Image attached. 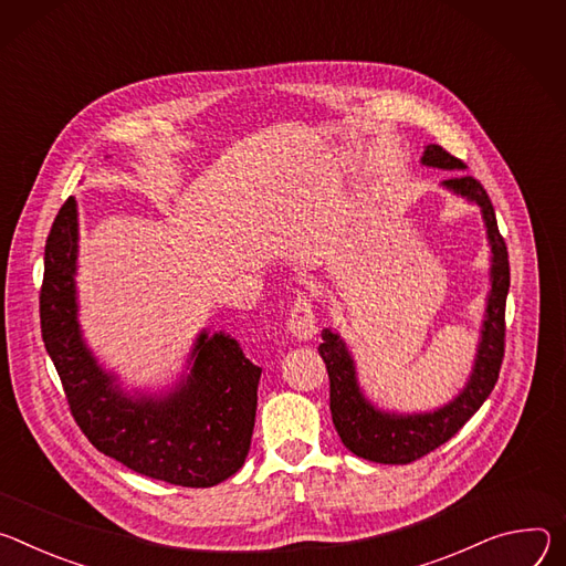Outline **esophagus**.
Wrapping results in <instances>:
<instances>
[{"mask_svg": "<svg viewBox=\"0 0 566 566\" xmlns=\"http://www.w3.org/2000/svg\"><path fill=\"white\" fill-rule=\"evenodd\" d=\"M287 331L292 333V337L307 342L317 335V319H315V310H312V303L305 294H298L292 312H290V319H287Z\"/></svg>", "mask_w": 566, "mask_h": 566, "instance_id": "esophagus-1", "label": "esophagus"}]
</instances>
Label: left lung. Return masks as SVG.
I'll use <instances>...</instances> for the list:
<instances>
[{"mask_svg":"<svg viewBox=\"0 0 566 566\" xmlns=\"http://www.w3.org/2000/svg\"><path fill=\"white\" fill-rule=\"evenodd\" d=\"M420 164L441 170L465 168L461 159L452 157L448 150L436 144H429L424 148ZM441 186L448 188L450 193L463 198L465 202L479 207L485 238L490 244V292L485 298L479 346L472 373L459 396L433 411L398 413L380 409L361 391L353 353L342 335L333 328L322 331L324 344H319V355L326 361L331 378V411L335 429L346 450L373 463L405 465L429 454L438 446L448 443L492 394L499 378L501 359H504V317L506 296L511 287V265L506 242L496 227L492 202L485 188L470 175L450 177L441 181Z\"/></svg>","mask_w":566,"mask_h":566,"instance_id":"obj_1","label":"left lung"}]
</instances>
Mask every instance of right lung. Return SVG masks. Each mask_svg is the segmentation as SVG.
<instances>
[{"label": "right lung", "instance_id": "1", "mask_svg": "<svg viewBox=\"0 0 566 566\" xmlns=\"http://www.w3.org/2000/svg\"><path fill=\"white\" fill-rule=\"evenodd\" d=\"M76 272L78 205L70 198L44 247L40 324L44 348L90 443L137 474L172 485L211 488L235 474L251 446L261 368L231 335L205 328L170 389H123L83 337Z\"/></svg>", "mask_w": 566, "mask_h": 566}]
</instances>
